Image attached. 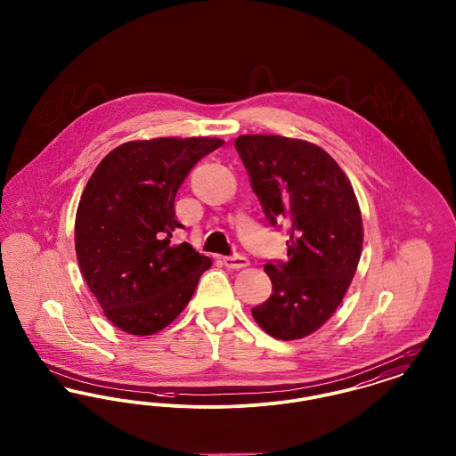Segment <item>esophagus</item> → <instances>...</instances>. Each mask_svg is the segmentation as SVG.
<instances>
[{
	"mask_svg": "<svg viewBox=\"0 0 456 456\" xmlns=\"http://www.w3.org/2000/svg\"><path fill=\"white\" fill-rule=\"evenodd\" d=\"M224 265L227 266V268H231V270H240V268H246L248 265H249V261L248 258H244V256H225L224 258Z\"/></svg>",
	"mask_w": 456,
	"mask_h": 456,
	"instance_id": "esophagus-1",
	"label": "esophagus"
}]
</instances>
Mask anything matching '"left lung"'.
Returning <instances> with one entry per match:
<instances>
[{"instance_id": "obj_1", "label": "left lung", "mask_w": 456, "mask_h": 456, "mask_svg": "<svg viewBox=\"0 0 456 456\" xmlns=\"http://www.w3.org/2000/svg\"><path fill=\"white\" fill-rule=\"evenodd\" d=\"M234 145L270 224L289 225L287 261L265 265L272 296L251 314L273 338L299 340L325 325L355 275L359 201L335 159L311 142L240 134Z\"/></svg>"}]
</instances>
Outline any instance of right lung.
Instances as JSON below:
<instances>
[{
    "instance_id": "1",
    "label": "right lung",
    "mask_w": 456,
    "mask_h": 456,
    "mask_svg": "<svg viewBox=\"0 0 456 456\" xmlns=\"http://www.w3.org/2000/svg\"><path fill=\"white\" fill-rule=\"evenodd\" d=\"M224 140H133L116 147L88 179L75 218V251L90 292L119 330L147 337L183 313L212 260L171 244L174 198L184 177Z\"/></svg>"
}]
</instances>
